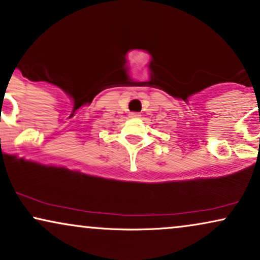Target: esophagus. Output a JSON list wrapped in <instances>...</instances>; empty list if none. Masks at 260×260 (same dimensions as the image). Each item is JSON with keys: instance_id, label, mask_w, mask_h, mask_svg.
Listing matches in <instances>:
<instances>
[{"instance_id": "esophagus-1", "label": "esophagus", "mask_w": 260, "mask_h": 260, "mask_svg": "<svg viewBox=\"0 0 260 260\" xmlns=\"http://www.w3.org/2000/svg\"><path fill=\"white\" fill-rule=\"evenodd\" d=\"M140 113H137V112H131L130 113V118H140Z\"/></svg>"}]
</instances>
